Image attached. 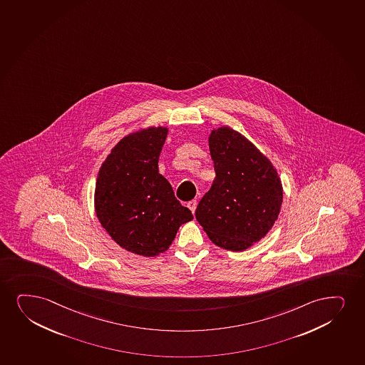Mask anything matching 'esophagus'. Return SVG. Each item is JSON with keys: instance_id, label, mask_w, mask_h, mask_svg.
<instances>
[{"instance_id": "obj_1", "label": "esophagus", "mask_w": 365, "mask_h": 365, "mask_svg": "<svg viewBox=\"0 0 365 365\" xmlns=\"http://www.w3.org/2000/svg\"><path fill=\"white\" fill-rule=\"evenodd\" d=\"M197 204H198L197 200H190V202H188V204H187V207L190 209V212H193V214L195 212V209H197Z\"/></svg>"}]
</instances>
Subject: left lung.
Listing matches in <instances>:
<instances>
[{"mask_svg": "<svg viewBox=\"0 0 365 365\" xmlns=\"http://www.w3.org/2000/svg\"><path fill=\"white\" fill-rule=\"evenodd\" d=\"M207 141L215 180L199 202L195 217L214 245L245 251L278 219L282 180L269 158L232 128H214Z\"/></svg>", "mask_w": 365, "mask_h": 365, "instance_id": "8db88e82", "label": "left lung"}]
</instances>
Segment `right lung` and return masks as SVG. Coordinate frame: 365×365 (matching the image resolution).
Wrapping results in <instances>:
<instances>
[{
    "label": "right lung",
    "instance_id": "add662e5",
    "mask_svg": "<svg viewBox=\"0 0 365 365\" xmlns=\"http://www.w3.org/2000/svg\"><path fill=\"white\" fill-rule=\"evenodd\" d=\"M168 128H140L124 136L106 158L96 180L95 210L101 225L129 252H165L180 225L193 215L158 173Z\"/></svg>",
    "mask_w": 365,
    "mask_h": 365
}]
</instances>
